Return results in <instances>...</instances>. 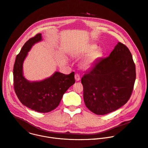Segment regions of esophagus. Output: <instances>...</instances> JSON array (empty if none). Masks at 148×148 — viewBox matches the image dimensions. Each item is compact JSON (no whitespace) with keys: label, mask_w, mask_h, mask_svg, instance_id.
<instances>
[{"label":"esophagus","mask_w":148,"mask_h":148,"mask_svg":"<svg viewBox=\"0 0 148 148\" xmlns=\"http://www.w3.org/2000/svg\"><path fill=\"white\" fill-rule=\"evenodd\" d=\"M75 80L77 81H78L80 80V76H79V75L77 73V74H75Z\"/></svg>","instance_id":"34e87169"}]
</instances>
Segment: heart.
Instances as JSON below:
<instances>
[{"mask_svg":"<svg viewBox=\"0 0 148 148\" xmlns=\"http://www.w3.org/2000/svg\"><path fill=\"white\" fill-rule=\"evenodd\" d=\"M97 46L95 45H90L87 46H85L82 49H79L74 52V55L75 56H84L89 53L86 58L82 62L81 66L82 69L84 70H87L89 69L92 64L102 56V53L99 50H95Z\"/></svg>","mask_w":148,"mask_h":148,"instance_id":"obj_1","label":"heart"}]
</instances>
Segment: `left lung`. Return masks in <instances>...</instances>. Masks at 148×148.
<instances>
[{
    "label": "left lung",
    "instance_id": "left-lung-1",
    "mask_svg": "<svg viewBox=\"0 0 148 148\" xmlns=\"http://www.w3.org/2000/svg\"><path fill=\"white\" fill-rule=\"evenodd\" d=\"M135 79L132 55L119 42L109 56L98 60L82 77L85 106L97 115L117 110L130 99Z\"/></svg>",
    "mask_w": 148,
    "mask_h": 148
}]
</instances>
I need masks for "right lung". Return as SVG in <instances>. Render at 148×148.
I'll list each match as a JSON object with an SVG mask.
<instances>
[{"instance_id": "obj_1", "label": "right lung", "mask_w": 148, "mask_h": 148, "mask_svg": "<svg viewBox=\"0 0 148 148\" xmlns=\"http://www.w3.org/2000/svg\"><path fill=\"white\" fill-rule=\"evenodd\" d=\"M40 34L28 40L17 55L13 68V84L16 94L23 105L40 113H47L59 105L63 95L75 83L74 73L65 75L56 72L47 79L29 82L23 74V62L32 45L41 40Z\"/></svg>"}]
</instances>
